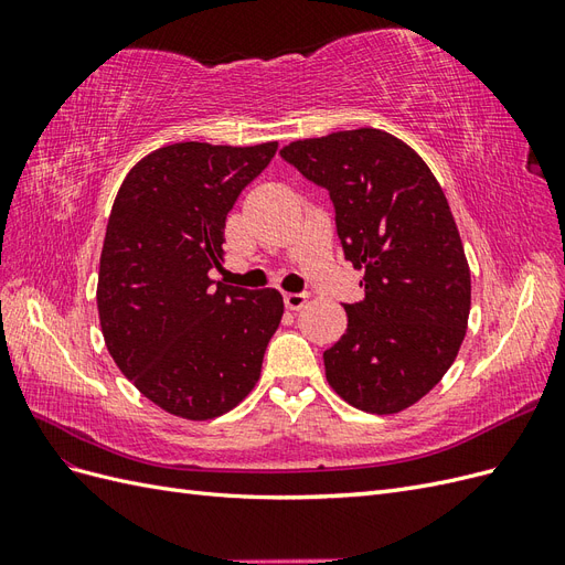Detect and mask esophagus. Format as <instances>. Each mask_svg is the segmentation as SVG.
<instances>
[{
	"label": "esophagus",
	"mask_w": 565,
	"mask_h": 565,
	"mask_svg": "<svg viewBox=\"0 0 565 565\" xmlns=\"http://www.w3.org/2000/svg\"><path fill=\"white\" fill-rule=\"evenodd\" d=\"M306 299H309L306 295H285V297H282L287 311H299V309H303Z\"/></svg>",
	"instance_id": "obj_1"
}]
</instances>
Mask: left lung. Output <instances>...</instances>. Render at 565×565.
<instances>
[{
    "label": "left lung",
    "mask_w": 565,
    "mask_h": 565,
    "mask_svg": "<svg viewBox=\"0 0 565 565\" xmlns=\"http://www.w3.org/2000/svg\"><path fill=\"white\" fill-rule=\"evenodd\" d=\"M334 204L347 262L365 299L344 303L347 332L322 353L341 398L393 415L455 363L471 309V273L450 204L417 152L382 129L334 131L280 150Z\"/></svg>",
    "instance_id": "8db88e82"
}]
</instances>
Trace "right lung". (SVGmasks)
I'll list each match as a JSON object with an SVG mask.
<instances>
[{"label":"right lung","mask_w":565,"mask_h":565,"mask_svg":"<svg viewBox=\"0 0 565 565\" xmlns=\"http://www.w3.org/2000/svg\"><path fill=\"white\" fill-rule=\"evenodd\" d=\"M276 150L164 146L119 185L98 268L100 330L125 377L169 415L214 419L259 382L282 297L214 282L210 270L237 195Z\"/></svg>","instance_id":"1"}]
</instances>
